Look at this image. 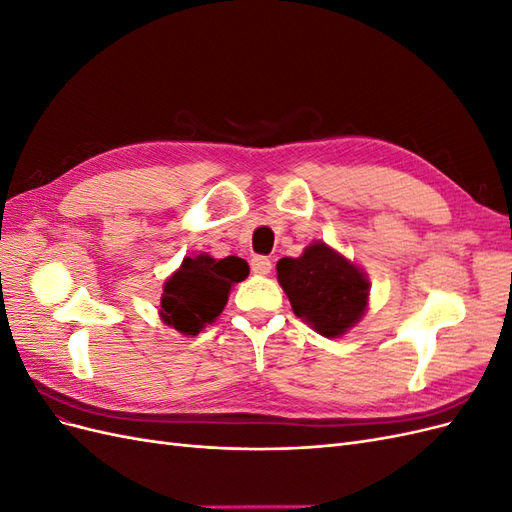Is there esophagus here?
<instances>
[{"label": "esophagus", "instance_id": "1", "mask_svg": "<svg viewBox=\"0 0 512 512\" xmlns=\"http://www.w3.org/2000/svg\"><path fill=\"white\" fill-rule=\"evenodd\" d=\"M271 260L267 258V256H254L252 258V271L256 273V275H267V273H271Z\"/></svg>", "mask_w": 512, "mask_h": 512}]
</instances>
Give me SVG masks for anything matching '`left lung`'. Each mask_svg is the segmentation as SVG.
I'll return each instance as SVG.
<instances>
[{
  "instance_id": "8db88e82",
  "label": "left lung",
  "mask_w": 512,
  "mask_h": 512,
  "mask_svg": "<svg viewBox=\"0 0 512 512\" xmlns=\"http://www.w3.org/2000/svg\"><path fill=\"white\" fill-rule=\"evenodd\" d=\"M277 282L292 312L324 337L344 335L367 309L365 273L322 241L307 245L299 258L277 262Z\"/></svg>"
}]
</instances>
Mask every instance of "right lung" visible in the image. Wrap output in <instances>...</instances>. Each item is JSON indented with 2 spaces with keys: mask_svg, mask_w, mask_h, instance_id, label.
<instances>
[{
  "mask_svg": "<svg viewBox=\"0 0 512 512\" xmlns=\"http://www.w3.org/2000/svg\"><path fill=\"white\" fill-rule=\"evenodd\" d=\"M247 275L250 267L239 256L183 258L181 267L164 284L160 316L179 333L198 335L222 314L230 288Z\"/></svg>",
  "mask_w": 512,
  "mask_h": 512,
  "instance_id": "add662e5",
  "label": "right lung"
}]
</instances>
